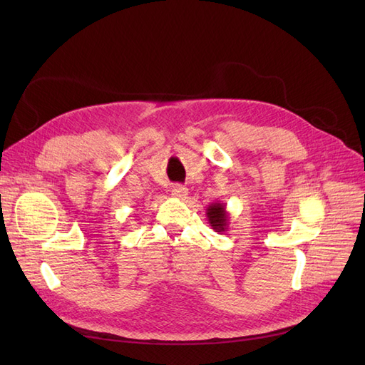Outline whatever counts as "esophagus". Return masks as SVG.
<instances>
[{"label":"esophagus","mask_w":365,"mask_h":365,"mask_svg":"<svg viewBox=\"0 0 365 365\" xmlns=\"http://www.w3.org/2000/svg\"><path fill=\"white\" fill-rule=\"evenodd\" d=\"M187 193H189V190H187V187L184 185H175L172 189V196L176 197V200H184Z\"/></svg>","instance_id":"esophagus-1"}]
</instances>
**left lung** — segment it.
<instances>
[{
    "label": "left lung",
    "mask_w": 365,
    "mask_h": 365,
    "mask_svg": "<svg viewBox=\"0 0 365 365\" xmlns=\"http://www.w3.org/2000/svg\"><path fill=\"white\" fill-rule=\"evenodd\" d=\"M207 219L208 224L212 227L216 233H224V231L228 230V212H227V205L224 202H213L207 207Z\"/></svg>",
    "instance_id": "obj_1"
}]
</instances>
